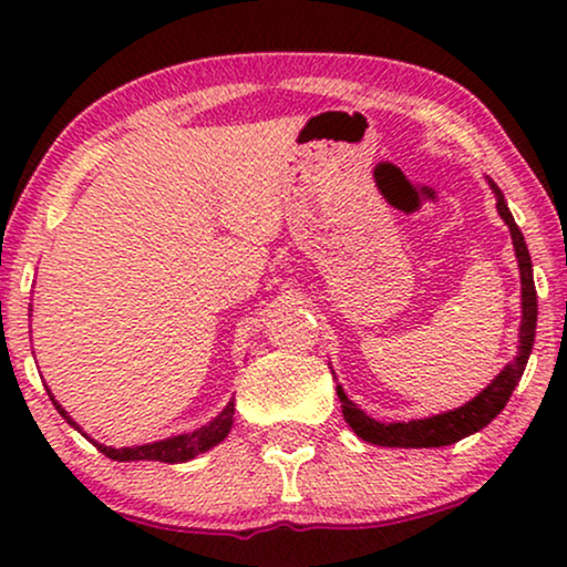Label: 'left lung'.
<instances>
[{"label": "left lung", "mask_w": 567, "mask_h": 567, "mask_svg": "<svg viewBox=\"0 0 567 567\" xmlns=\"http://www.w3.org/2000/svg\"><path fill=\"white\" fill-rule=\"evenodd\" d=\"M495 196V208H498L501 219L506 221L511 231V243H514L516 262H518V278H522V324H518V353L516 359L506 363L501 369V374L485 386L483 392L475 394L470 402H464L462 408L446 410V413H436L429 417H413V421H392L382 423L377 417L363 413L355 402L348 398L343 384L336 386L340 408H343L346 423L351 425L353 433L369 444L377 446H398V449H439L449 446L454 441H462L472 436V433L483 431L495 415L506 408L511 392L516 390V384L522 382V374L526 369V361L532 355L534 346V332H537V289H534V276H532V258L526 250L522 229L516 227L514 216L508 212L503 190L495 185L491 177H485ZM332 371V367H330ZM336 377V371H332ZM338 382V379H336Z\"/></svg>", "instance_id": "left-lung-1"}]
</instances>
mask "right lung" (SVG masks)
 Returning <instances> with one entry per match:
<instances>
[{
	"label": "right lung",
	"mask_w": 567,
	"mask_h": 567,
	"mask_svg": "<svg viewBox=\"0 0 567 567\" xmlns=\"http://www.w3.org/2000/svg\"><path fill=\"white\" fill-rule=\"evenodd\" d=\"M53 405H56L59 415L64 417V421L72 425L74 431H80L84 439H90L92 444H95L100 452L105 456H111L115 462H167V464H181V462H190L196 460L198 454L208 452V449H214L216 444H221L224 439L229 436L231 425H235V398H231L224 410L216 417H212L206 425H200L196 431H188V433H177V436H169V439H159V441H152V444H136V446H105L100 444L90 436V433L82 431V425L74 421L72 415L66 413L64 408H61V402L53 398V392L49 390Z\"/></svg>",
	"instance_id": "add662e5"
}]
</instances>
